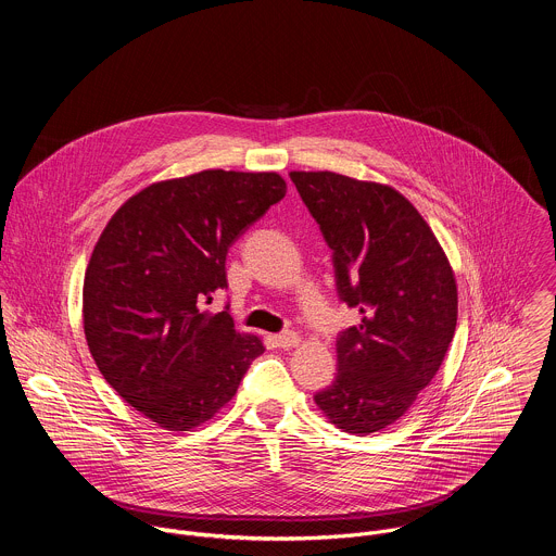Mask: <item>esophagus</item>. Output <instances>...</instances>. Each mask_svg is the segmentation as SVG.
Instances as JSON below:
<instances>
[{
    "instance_id": "1",
    "label": "esophagus",
    "mask_w": 556,
    "mask_h": 556,
    "mask_svg": "<svg viewBox=\"0 0 556 556\" xmlns=\"http://www.w3.org/2000/svg\"><path fill=\"white\" fill-rule=\"evenodd\" d=\"M273 339H275V343H277L279 348H283V350L294 348V345H299V341H301L296 332H281V334H275Z\"/></svg>"
}]
</instances>
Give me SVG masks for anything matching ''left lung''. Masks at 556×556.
<instances>
[{
	"instance_id": "left-lung-1",
	"label": "left lung",
	"mask_w": 556,
	"mask_h": 556,
	"mask_svg": "<svg viewBox=\"0 0 556 556\" xmlns=\"http://www.w3.org/2000/svg\"><path fill=\"white\" fill-rule=\"evenodd\" d=\"M332 249L337 292L361 324L337 339L334 382L314 393L332 425L367 435L399 420L440 369L457 324L448 260L395 189L332 172H292Z\"/></svg>"
}]
</instances>
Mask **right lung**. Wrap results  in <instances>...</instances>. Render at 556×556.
Returning a JSON list of instances; mask_svg holds the SVG:
<instances>
[{
    "label": "right lung",
    "instance_id": "1",
    "mask_svg": "<svg viewBox=\"0 0 556 556\" xmlns=\"http://www.w3.org/2000/svg\"><path fill=\"white\" fill-rule=\"evenodd\" d=\"M286 195L277 174L208 169L155 182L108 222L84 283V328L103 378L169 431L211 420L264 354L228 314V249Z\"/></svg>",
    "mask_w": 556,
    "mask_h": 556
}]
</instances>
